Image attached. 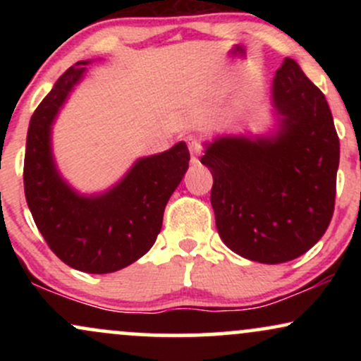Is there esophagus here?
Wrapping results in <instances>:
<instances>
[{
	"instance_id": "obj_1",
	"label": "esophagus",
	"mask_w": 361,
	"mask_h": 361,
	"mask_svg": "<svg viewBox=\"0 0 361 361\" xmlns=\"http://www.w3.org/2000/svg\"><path fill=\"white\" fill-rule=\"evenodd\" d=\"M188 146H190V151L193 152V154H200L202 152V144H200V140H198L197 137H193V135H190L188 137Z\"/></svg>"
}]
</instances>
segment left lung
Here are the masks:
<instances>
[{
    "instance_id": "left-lung-1",
    "label": "left lung",
    "mask_w": 361,
    "mask_h": 361,
    "mask_svg": "<svg viewBox=\"0 0 361 361\" xmlns=\"http://www.w3.org/2000/svg\"><path fill=\"white\" fill-rule=\"evenodd\" d=\"M279 126L267 137L227 135L207 144L210 202L226 246L279 264L307 252L334 212L339 139L322 91L285 59L273 78Z\"/></svg>"
}]
</instances>
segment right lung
Here are the masks:
<instances>
[{"label":"right lung","mask_w":361,"mask_h":361,"mask_svg":"<svg viewBox=\"0 0 361 361\" xmlns=\"http://www.w3.org/2000/svg\"><path fill=\"white\" fill-rule=\"evenodd\" d=\"M90 61L71 66L30 118L23 163L25 198L37 229L56 256L74 270L111 273L151 250L169 197L188 169L190 152L178 142L140 157L117 185L80 195L62 180L52 156V123Z\"/></svg>","instance_id":"add662e5"}]
</instances>
